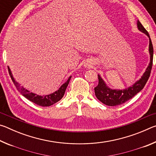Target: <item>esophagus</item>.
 <instances>
[{"label": "esophagus", "mask_w": 156, "mask_h": 156, "mask_svg": "<svg viewBox=\"0 0 156 156\" xmlns=\"http://www.w3.org/2000/svg\"><path fill=\"white\" fill-rule=\"evenodd\" d=\"M84 66H85L86 67H90L91 66V62H89V61H87V62L85 64H84Z\"/></svg>", "instance_id": "34e87169"}]
</instances>
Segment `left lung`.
<instances>
[{
	"label": "left lung",
	"mask_w": 156,
	"mask_h": 156,
	"mask_svg": "<svg viewBox=\"0 0 156 156\" xmlns=\"http://www.w3.org/2000/svg\"><path fill=\"white\" fill-rule=\"evenodd\" d=\"M137 26H138V30L141 32L146 34L149 38V51L150 54V62L141 78L139 80L136 81L132 86L126 89H122V90L110 89L109 87L107 86L106 83L100 77V76L99 74L98 75V84L94 88L95 94H96L97 98L100 102L105 105H108V106H117V105H122L129 99L132 98L135 95H136L144 88L150 76L153 65V56H154L153 44L149 33L145 30L139 20L137 22Z\"/></svg>",
	"instance_id": "1"
}]
</instances>
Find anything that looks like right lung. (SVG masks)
<instances>
[{"mask_svg":"<svg viewBox=\"0 0 156 156\" xmlns=\"http://www.w3.org/2000/svg\"><path fill=\"white\" fill-rule=\"evenodd\" d=\"M8 71L10 77H11L13 83H14L16 87L18 89V91H19L23 96H25L26 98L30 100L31 102H32L42 107L51 106V105H54V103H56V102H58L63 97V96H64L66 89H67L68 84L69 83L70 79L72 78V76H70V77L68 78L67 82H65L62 85H61L58 90L54 92L53 94L46 95V96H39V95H37L36 94L32 93V92H30V91H28L27 89H25V88H23V87H21L20 84H18V83H17V82L14 80V78L12 76L11 70H10L9 67Z\"/></svg>","mask_w":156,"mask_h":156,"instance_id":"1","label":"right lung"}]
</instances>
